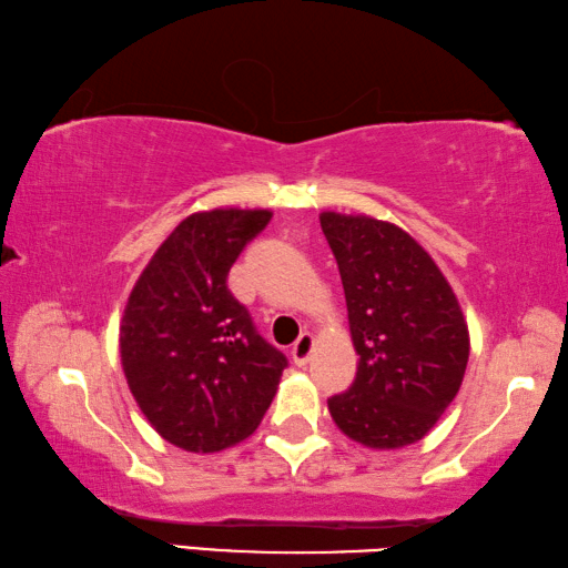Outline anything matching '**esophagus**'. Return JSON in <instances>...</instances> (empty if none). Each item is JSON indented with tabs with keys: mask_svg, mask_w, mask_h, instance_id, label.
I'll use <instances>...</instances> for the list:
<instances>
[{
	"mask_svg": "<svg viewBox=\"0 0 568 568\" xmlns=\"http://www.w3.org/2000/svg\"><path fill=\"white\" fill-rule=\"evenodd\" d=\"M311 353H313V335L311 333H303L301 338L295 341V345L291 348V358L297 365V368H303V365L311 361Z\"/></svg>",
	"mask_w": 568,
	"mask_h": 568,
	"instance_id": "1",
	"label": "esophagus"
}]
</instances>
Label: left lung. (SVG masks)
<instances>
[{
	"mask_svg": "<svg viewBox=\"0 0 568 568\" xmlns=\"http://www.w3.org/2000/svg\"><path fill=\"white\" fill-rule=\"evenodd\" d=\"M338 263L358 371L328 398L345 436L368 448L410 446L456 398L468 363V325L426 250L398 225L321 213Z\"/></svg>",
	"mask_w": 568,
	"mask_h": 568,
	"instance_id": "obj_1",
	"label": "left lung"
}]
</instances>
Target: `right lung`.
I'll return each instance as SVG.
<instances>
[{
  "mask_svg": "<svg viewBox=\"0 0 568 568\" xmlns=\"http://www.w3.org/2000/svg\"><path fill=\"white\" fill-rule=\"evenodd\" d=\"M271 217V210L237 207L192 213L124 305L120 358L132 396L162 438L192 454L253 434L287 365L227 291L230 267Z\"/></svg>",
  "mask_w": 568,
  "mask_h": 568,
  "instance_id": "1",
  "label": "right lung"
}]
</instances>
